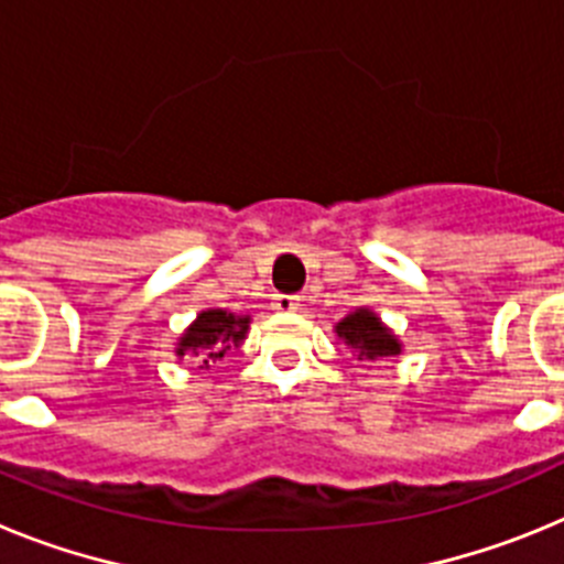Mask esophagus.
I'll use <instances>...</instances> for the list:
<instances>
[{
	"label": "esophagus",
	"mask_w": 564,
	"mask_h": 564,
	"mask_svg": "<svg viewBox=\"0 0 564 564\" xmlns=\"http://www.w3.org/2000/svg\"><path fill=\"white\" fill-rule=\"evenodd\" d=\"M296 307H299L296 296H282V293H279V296L273 299V311H276V313H293Z\"/></svg>",
	"instance_id": "1"
}]
</instances>
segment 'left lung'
<instances>
[{
    "mask_svg": "<svg viewBox=\"0 0 564 564\" xmlns=\"http://www.w3.org/2000/svg\"><path fill=\"white\" fill-rule=\"evenodd\" d=\"M338 338L347 344V350L358 356V361H383V358L401 356L403 341L395 336L390 325H383V318L370 307H356L341 322L333 327Z\"/></svg>",
    "mask_w": 564,
    "mask_h": 564,
    "instance_id": "1",
    "label": "left lung"
}]
</instances>
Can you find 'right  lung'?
Segmentation results:
<instances>
[{
    "label": "right lung",
    "instance_id": "1",
    "mask_svg": "<svg viewBox=\"0 0 564 564\" xmlns=\"http://www.w3.org/2000/svg\"><path fill=\"white\" fill-rule=\"evenodd\" d=\"M251 327V316H237L223 307H206L174 341V356L194 358L200 370H208L228 350H239Z\"/></svg>",
    "mask_w": 564,
    "mask_h": 564
}]
</instances>
